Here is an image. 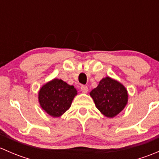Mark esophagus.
Here are the masks:
<instances>
[{"label":"esophagus","mask_w":159,"mask_h":159,"mask_svg":"<svg viewBox=\"0 0 159 159\" xmlns=\"http://www.w3.org/2000/svg\"><path fill=\"white\" fill-rule=\"evenodd\" d=\"M81 91H82L83 93H87L88 91H89V88L85 85H81Z\"/></svg>","instance_id":"1"}]
</instances>
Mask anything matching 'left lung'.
Here are the masks:
<instances>
[{"label": "left lung", "instance_id": "obj_1", "mask_svg": "<svg viewBox=\"0 0 159 159\" xmlns=\"http://www.w3.org/2000/svg\"><path fill=\"white\" fill-rule=\"evenodd\" d=\"M90 95L96 108L108 118L116 116L124 109L128 102V91L125 88L109 77L101 80Z\"/></svg>", "mask_w": 159, "mask_h": 159}]
</instances>
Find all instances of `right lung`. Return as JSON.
<instances>
[{
	"label": "right lung",
	"instance_id": "1",
	"mask_svg": "<svg viewBox=\"0 0 159 159\" xmlns=\"http://www.w3.org/2000/svg\"><path fill=\"white\" fill-rule=\"evenodd\" d=\"M77 91L61 79H53L43 85L38 93L41 107L51 116L60 117L69 109Z\"/></svg>",
	"mask_w": 159,
	"mask_h": 159
}]
</instances>
